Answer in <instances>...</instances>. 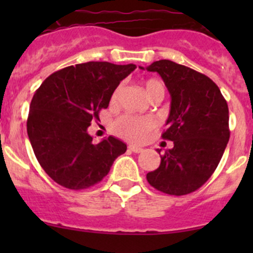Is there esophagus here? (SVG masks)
Instances as JSON below:
<instances>
[{"instance_id":"34e87169","label":"esophagus","mask_w":253,"mask_h":253,"mask_svg":"<svg viewBox=\"0 0 253 253\" xmlns=\"http://www.w3.org/2000/svg\"><path fill=\"white\" fill-rule=\"evenodd\" d=\"M128 149L131 150V152H133V153H141V152H143V149H142L141 147H136V145H129Z\"/></svg>"}]
</instances>
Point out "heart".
Here are the masks:
<instances>
[{
    "instance_id": "b5f03b06",
    "label": "heart",
    "mask_w": 253,
    "mask_h": 253,
    "mask_svg": "<svg viewBox=\"0 0 253 253\" xmlns=\"http://www.w3.org/2000/svg\"><path fill=\"white\" fill-rule=\"evenodd\" d=\"M144 89L149 99L165 95V85L162 81L155 78L147 79L144 83ZM122 91V85H117L114 89L110 98L111 105H115L120 98V94ZM157 127V120L150 116H136V115L126 114L120 116L119 119L115 120L112 124V132L116 136L126 139V141L132 143H142L145 141L150 132Z\"/></svg>"
}]
</instances>
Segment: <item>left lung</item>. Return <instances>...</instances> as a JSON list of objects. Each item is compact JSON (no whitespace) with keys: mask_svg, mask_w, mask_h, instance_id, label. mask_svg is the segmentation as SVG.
Masks as SVG:
<instances>
[{"mask_svg":"<svg viewBox=\"0 0 253 253\" xmlns=\"http://www.w3.org/2000/svg\"><path fill=\"white\" fill-rule=\"evenodd\" d=\"M147 70L159 73L171 95L162 137L174 142L147 180L167 195H188L205 185L223 157L230 137L228 104L218 85L192 68L160 60Z\"/></svg>","mask_w":253,"mask_h":253,"instance_id":"left-lung-1","label":"left lung"}]
</instances>
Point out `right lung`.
I'll list each match as a JSON object with an SVG mask.
<instances>
[{"label": "right lung", "mask_w": 253, "mask_h": 253, "mask_svg": "<svg viewBox=\"0 0 253 253\" xmlns=\"http://www.w3.org/2000/svg\"><path fill=\"white\" fill-rule=\"evenodd\" d=\"M136 65L86 62L42 82L30 103L27 131L38 162L58 185L84 190L100 182L127 145L115 137L94 144L88 133L111 94Z\"/></svg>", "instance_id": "add662e5"}]
</instances>
